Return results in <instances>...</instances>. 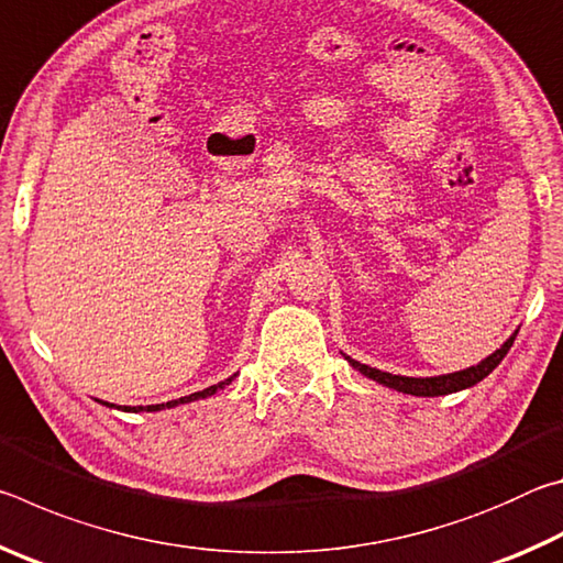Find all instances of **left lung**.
<instances>
[{
    "instance_id": "obj_1",
    "label": "left lung",
    "mask_w": 563,
    "mask_h": 563,
    "mask_svg": "<svg viewBox=\"0 0 563 563\" xmlns=\"http://www.w3.org/2000/svg\"><path fill=\"white\" fill-rule=\"evenodd\" d=\"M514 338H517V332H514V335L507 342H504V345L497 352H492L487 360H482L479 365L460 369V373H452V375H440V377H402V375H389V373H383V369L367 367V365H362V362L352 360V357H347V362L355 369H360V373L365 377L375 379V383L385 385V387H393V389H397V393L415 395V397H437V395L460 393V389H466V387H472L476 383H482V379L499 365L504 355H507L509 347L514 345Z\"/></svg>"
}]
</instances>
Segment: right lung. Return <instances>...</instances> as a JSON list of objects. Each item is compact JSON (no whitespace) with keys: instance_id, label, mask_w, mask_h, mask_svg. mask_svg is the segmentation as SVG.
Instances as JSON below:
<instances>
[{"instance_id":"1","label":"right lung","mask_w":563,"mask_h":563,"mask_svg":"<svg viewBox=\"0 0 563 563\" xmlns=\"http://www.w3.org/2000/svg\"><path fill=\"white\" fill-rule=\"evenodd\" d=\"M233 377H235V375H233ZM233 377H228V379H223V383H218V385H213V387H206V389H201V393H194V395L180 397V399H170V402H166V405L123 407V409H126V412H141V409H146V412H158V409H166V407H176V405H184V402H194V399H201V397H211V395H216L218 389H223L228 383H233ZM103 405H109V402H103ZM111 407H113V405H111Z\"/></svg>"}]
</instances>
